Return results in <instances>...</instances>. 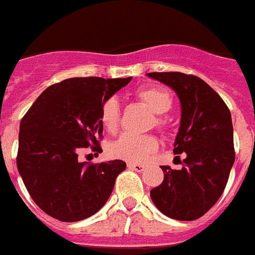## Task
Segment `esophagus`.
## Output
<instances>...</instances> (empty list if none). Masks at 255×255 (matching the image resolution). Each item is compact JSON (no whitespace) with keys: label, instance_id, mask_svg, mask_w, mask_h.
<instances>
[{"label":"esophagus","instance_id":"1","mask_svg":"<svg viewBox=\"0 0 255 255\" xmlns=\"http://www.w3.org/2000/svg\"><path fill=\"white\" fill-rule=\"evenodd\" d=\"M127 165L129 169H133V170H136V172H141V170L145 168L143 164H139V163H128Z\"/></svg>","mask_w":255,"mask_h":255}]
</instances>
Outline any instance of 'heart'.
Returning <instances> with one entry per match:
<instances>
[{"label":"heart","instance_id":"heart-1","mask_svg":"<svg viewBox=\"0 0 255 255\" xmlns=\"http://www.w3.org/2000/svg\"><path fill=\"white\" fill-rule=\"evenodd\" d=\"M137 99L147 106L156 115H164L172 107L169 92L160 87H144L136 92ZM100 120L108 132H115L120 123V103L116 98H108L100 108ZM163 126V120L157 119ZM159 148V140L152 135L136 136L124 133L112 141L108 147L110 155L128 161H144L148 156Z\"/></svg>","mask_w":255,"mask_h":255}]
</instances>
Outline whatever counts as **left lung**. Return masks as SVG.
Returning <instances> with one entry per match:
<instances>
[{"label":"left lung","mask_w":255,"mask_h":255,"mask_svg":"<svg viewBox=\"0 0 255 255\" xmlns=\"http://www.w3.org/2000/svg\"><path fill=\"white\" fill-rule=\"evenodd\" d=\"M176 92L181 120L174 155L185 153L181 169L161 165L164 180L151 190L155 206L167 217L193 221L221 197L234 164L233 124L229 108L206 82L182 73H149Z\"/></svg>","instance_id":"left-lung-1"}]
</instances>
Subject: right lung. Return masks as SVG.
Returning <instances> with one entry per match:
<instances>
[{"label":"right lung","mask_w":255,"mask_h":255,"mask_svg":"<svg viewBox=\"0 0 255 255\" xmlns=\"http://www.w3.org/2000/svg\"><path fill=\"white\" fill-rule=\"evenodd\" d=\"M129 78H70L47 87L19 126L17 168L34 202L63 222L91 217L110 198L122 160L81 163L78 152L90 145L102 152L100 108Z\"/></svg>","instance_id":"obj_1"}]
</instances>
